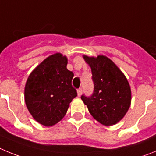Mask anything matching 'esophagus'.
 Returning a JSON list of instances; mask_svg holds the SVG:
<instances>
[{
    "label": "esophagus",
    "mask_w": 156,
    "mask_h": 156,
    "mask_svg": "<svg viewBox=\"0 0 156 156\" xmlns=\"http://www.w3.org/2000/svg\"><path fill=\"white\" fill-rule=\"evenodd\" d=\"M82 92H83L82 88H79V89H77V94H78V96H80V95L82 94Z\"/></svg>",
    "instance_id": "1"
}]
</instances>
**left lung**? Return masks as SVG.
<instances>
[{
	"instance_id": "1",
	"label": "left lung",
	"mask_w": 156,
	"mask_h": 156,
	"mask_svg": "<svg viewBox=\"0 0 156 156\" xmlns=\"http://www.w3.org/2000/svg\"><path fill=\"white\" fill-rule=\"evenodd\" d=\"M92 73L94 91L90 96L83 94L81 99L96 120L111 126L123 118L131 102L129 83L119 69L108 58L83 55Z\"/></svg>"
}]
</instances>
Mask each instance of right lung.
<instances>
[{
  "label": "right lung",
  "instance_id": "add662e5",
  "mask_svg": "<svg viewBox=\"0 0 156 156\" xmlns=\"http://www.w3.org/2000/svg\"><path fill=\"white\" fill-rule=\"evenodd\" d=\"M67 63L62 54L52 55L32 72L27 81L26 105L34 119L44 126H53L61 120L77 96L72 86L74 74L67 69Z\"/></svg>",
  "mask_w": 156,
  "mask_h": 156
}]
</instances>
